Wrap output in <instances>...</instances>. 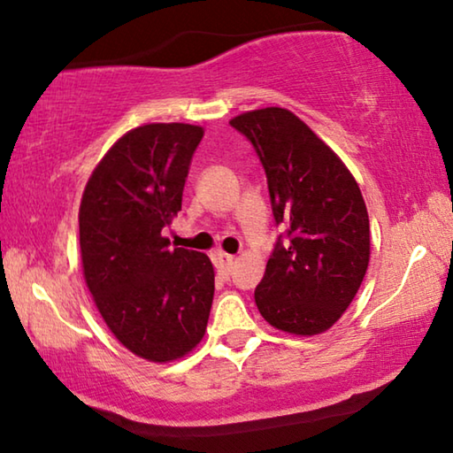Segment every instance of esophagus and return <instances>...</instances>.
Returning a JSON list of instances; mask_svg holds the SVG:
<instances>
[{
    "label": "esophagus",
    "instance_id": "1",
    "mask_svg": "<svg viewBox=\"0 0 453 453\" xmlns=\"http://www.w3.org/2000/svg\"><path fill=\"white\" fill-rule=\"evenodd\" d=\"M215 265H218L219 272H224V274H227L229 268H232V264L235 260V256L232 254H226V252H215Z\"/></svg>",
    "mask_w": 453,
    "mask_h": 453
}]
</instances>
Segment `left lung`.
Listing matches in <instances>:
<instances>
[{
    "instance_id": "1",
    "label": "left lung",
    "mask_w": 453,
    "mask_h": 453,
    "mask_svg": "<svg viewBox=\"0 0 453 453\" xmlns=\"http://www.w3.org/2000/svg\"><path fill=\"white\" fill-rule=\"evenodd\" d=\"M229 125L246 134L268 177L276 224H288L254 292L265 322L314 336L342 317L367 272L369 213L358 183L296 114L268 106Z\"/></svg>"
}]
</instances>
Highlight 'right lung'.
Listing matches in <instances>:
<instances>
[{
	"mask_svg": "<svg viewBox=\"0 0 453 453\" xmlns=\"http://www.w3.org/2000/svg\"><path fill=\"white\" fill-rule=\"evenodd\" d=\"M203 127L150 123L125 133L86 183L78 224L84 282L125 349L150 363L189 355L205 334L213 265L169 248L161 229L181 211Z\"/></svg>",
	"mask_w": 453,
	"mask_h": 453,
	"instance_id": "right-lung-1",
	"label": "right lung"
}]
</instances>
